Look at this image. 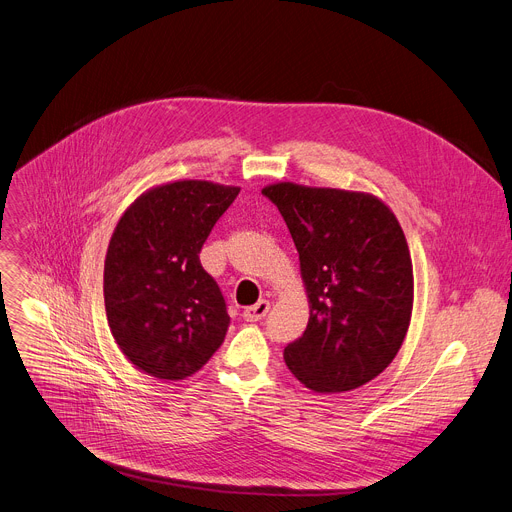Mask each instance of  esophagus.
<instances>
[{"mask_svg": "<svg viewBox=\"0 0 512 512\" xmlns=\"http://www.w3.org/2000/svg\"><path fill=\"white\" fill-rule=\"evenodd\" d=\"M267 312H269V302H267V300H259L257 304L245 308L243 316H245V320H249V322H257V320H263V318L267 316Z\"/></svg>", "mask_w": 512, "mask_h": 512, "instance_id": "1", "label": "esophagus"}]
</instances>
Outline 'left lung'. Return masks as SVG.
Listing matches in <instances>:
<instances>
[{
    "instance_id": "left-lung-1",
    "label": "left lung",
    "mask_w": 512,
    "mask_h": 512,
    "mask_svg": "<svg viewBox=\"0 0 512 512\" xmlns=\"http://www.w3.org/2000/svg\"><path fill=\"white\" fill-rule=\"evenodd\" d=\"M310 300L308 327L284 349L314 392H347L396 357L412 312V261L392 210L374 196L275 183Z\"/></svg>"
}]
</instances>
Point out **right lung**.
Segmentation results:
<instances>
[{"label":"right lung","instance_id":"obj_1","mask_svg":"<svg viewBox=\"0 0 512 512\" xmlns=\"http://www.w3.org/2000/svg\"><path fill=\"white\" fill-rule=\"evenodd\" d=\"M239 188L183 179L120 218L104 265V302L120 351L145 374L183 380L222 345L230 316L200 251Z\"/></svg>","mask_w":512,"mask_h":512}]
</instances>
